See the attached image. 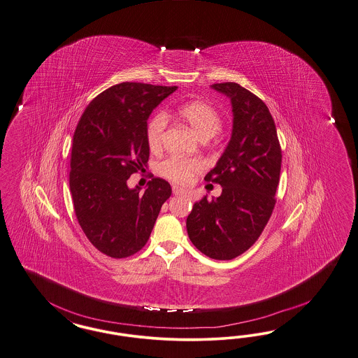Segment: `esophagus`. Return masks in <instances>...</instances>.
<instances>
[{
    "mask_svg": "<svg viewBox=\"0 0 358 358\" xmlns=\"http://www.w3.org/2000/svg\"><path fill=\"white\" fill-rule=\"evenodd\" d=\"M173 193H174V194H186V190L185 189H182V187L173 185Z\"/></svg>",
    "mask_w": 358,
    "mask_h": 358,
    "instance_id": "1",
    "label": "esophagus"
}]
</instances>
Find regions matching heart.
<instances>
[{
    "label": "heart",
    "instance_id": "heart-1",
    "mask_svg": "<svg viewBox=\"0 0 358 358\" xmlns=\"http://www.w3.org/2000/svg\"><path fill=\"white\" fill-rule=\"evenodd\" d=\"M178 116L185 122L202 140H209L217 135L222 127V116L220 111L206 101L193 100L178 107ZM168 125L165 113H156L147 127V141L150 150L157 152L162 145V138ZM202 162L198 159L169 157L159 164V172L174 182H186L190 177L202 169Z\"/></svg>",
    "mask_w": 358,
    "mask_h": 358
}]
</instances>
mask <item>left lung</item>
<instances>
[{"label":"left lung","mask_w":358,"mask_h":358,"mask_svg":"<svg viewBox=\"0 0 358 358\" xmlns=\"http://www.w3.org/2000/svg\"><path fill=\"white\" fill-rule=\"evenodd\" d=\"M213 88L231 100L233 134L205 181L222 194L194 203L186 220L192 243L211 259L230 260L259 238L275 208L282 149L275 122L263 100L234 82Z\"/></svg>","instance_id":"1"}]
</instances>
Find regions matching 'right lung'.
<instances>
[{"instance_id":"obj_1","label":"right lung","mask_w":358,"mask_h":358,"mask_svg":"<svg viewBox=\"0 0 358 358\" xmlns=\"http://www.w3.org/2000/svg\"><path fill=\"white\" fill-rule=\"evenodd\" d=\"M177 87L124 82L107 88L83 112L73 137L70 192L75 215L88 241L115 259L127 258L148 242L168 181L153 177L144 193L127 185L145 171L147 120Z\"/></svg>"}]
</instances>
